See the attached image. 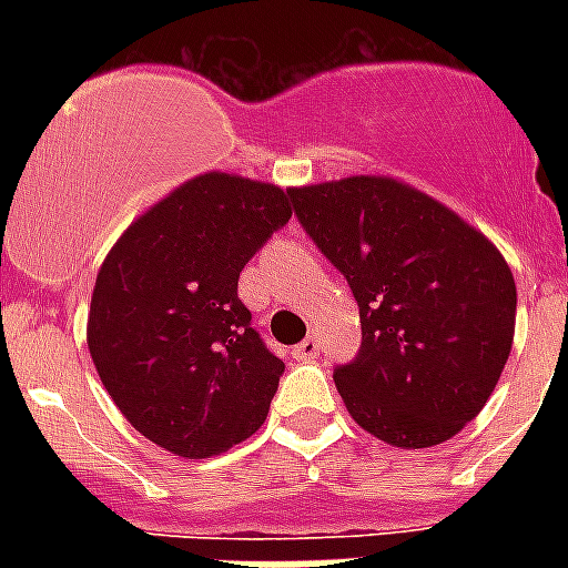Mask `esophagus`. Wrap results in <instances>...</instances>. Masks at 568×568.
<instances>
[{"mask_svg": "<svg viewBox=\"0 0 568 568\" xmlns=\"http://www.w3.org/2000/svg\"><path fill=\"white\" fill-rule=\"evenodd\" d=\"M318 354H321V345H318V338H303L301 345L294 347L292 351V356L294 359H297V363H315V359H318Z\"/></svg>", "mask_w": 568, "mask_h": 568, "instance_id": "obj_1", "label": "esophagus"}]
</instances>
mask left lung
<instances>
[{
  "instance_id": "8db88e82",
  "label": "left lung",
  "mask_w": 568,
  "mask_h": 568,
  "mask_svg": "<svg viewBox=\"0 0 568 568\" xmlns=\"http://www.w3.org/2000/svg\"><path fill=\"white\" fill-rule=\"evenodd\" d=\"M292 200L359 306L363 347L333 372L347 413L395 448L450 439L510 356V265L448 205L388 176L306 185Z\"/></svg>"
}]
</instances>
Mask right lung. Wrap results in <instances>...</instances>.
<instances>
[{
	"label": "right lung",
	"mask_w": 568,
	"mask_h": 568,
	"mask_svg": "<svg viewBox=\"0 0 568 568\" xmlns=\"http://www.w3.org/2000/svg\"><path fill=\"white\" fill-rule=\"evenodd\" d=\"M292 189L209 171L146 209L102 262L88 347L126 422L176 457L223 454L262 427L285 365L239 276L292 217Z\"/></svg>",
	"instance_id": "add662e5"
}]
</instances>
